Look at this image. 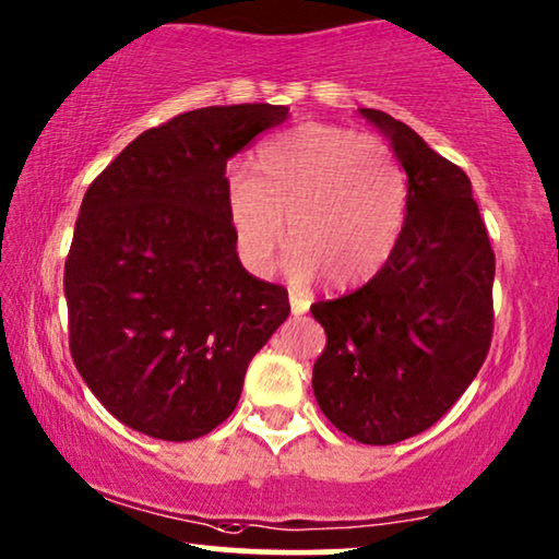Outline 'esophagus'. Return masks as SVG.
Wrapping results in <instances>:
<instances>
[{"label": "esophagus", "mask_w": 559, "mask_h": 559, "mask_svg": "<svg viewBox=\"0 0 559 559\" xmlns=\"http://www.w3.org/2000/svg\"><path fill=\"white\" fill-rule=\"evenodd\" d=\"M308 308H310L308 297H302V295H297V293H289V310H293V316L308 313Z\"/></svg>", "instance_id": "34e87169"}]
</instances>
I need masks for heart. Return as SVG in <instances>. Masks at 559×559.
<instances>
[{
  "instance_id": "heart-1",
  "label": "heart",
  "mask_w": 559,
  "mask_h": 559,
  "mask_svg": "<svg viewBox=\"0 0 559 559\" xmlns=\"http://www.w3.org/2000/svg\"><path fill=\"white\" fill-rule=\"evenodd\" d=\"M236 246L251 272L270 270L282 217L297 282L325 274L333 287L374 277L401 241L408 179L388 143L349 128L306 122L251 156V177L226 185Z\"/></svg>"
}]
</instances>
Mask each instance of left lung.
Wrapping results in <instances>:
<instances>
[{
	"label": "left lung",
	"instance_id": "8db88e82",
	"mask_svg": "<svg viewBox=\"0 0 559 559\" xmlns=\"http://www.w3.org/2000/svg\"><path fill=\"white\" fill-rule=\"evenodd\" d=\"M408 177L393 257L367 285L310 313L325 331L313 393L361 444L416 437L452 408L488 357L496 253L460 166L405 122L361 107Z\"/></svg>",
	"mask_w": 559,
	"mask_h": 559
}]
</instances>
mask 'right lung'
Masks as SVG:
<instances>
[{"label": "right lung", "mask_w": 559, "mask_h": 559, "mask_svg": "<svg viewBox=\"0 0 559 559\" xmlns=\"http://www.w3.org/2000/svg\"><path fill=\"white\" fill-rule=\"evenodd\" d=\"M285 105L200 107L141 133L79 207L63 270L69 346L97 401L164 441L234 413L246 367L289 316L238 262L226 164Z\"/></svg>", "instance_id": "add662e5"}]
</instances>
